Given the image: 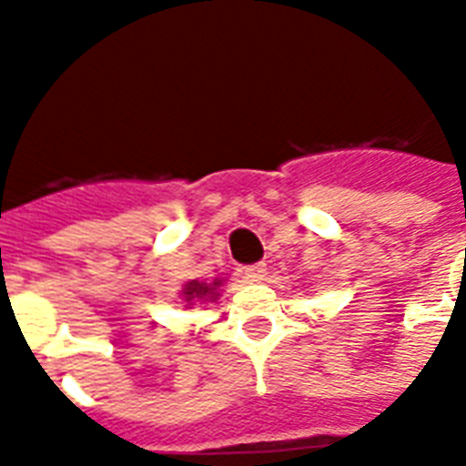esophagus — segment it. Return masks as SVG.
Returning a JSON list of instances; mask_svg holds the SVG:
<instances>
[{
	"instance_id": "1",
	"label": "esophagus",
	"mask_w": 466,
	"mask_h": 466,
	"mask_svg": "<svg viewBox=\"0 0 466 466\" xmlns=\"http://www.w3.org/2000/svg\"><path fill=\"white\" fill-rule=\"evenodd\" d=\"M241 276L247 278V283H261L266 278V263H254V266H247L241 270Z\"/></svg>"
}]
</instances>
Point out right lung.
I'll use <instances>...</instances> for the list:
<instances>
[{"label": "right lung", "instance_id": "add662e5", "mask_svg": "<svg viewBox=\"0 0 466 466\" xmlns=\"http://www.w3.org/2000/svg\"><path fill=\"white\" fill-rule=\"evenodd\" d=\"M219 283H198V280H190L188 285H186V290H183V298H186V302H193V299H205V298H215V288H218Z\"/></svg>", "mask_w": 466, "mask_h": 466}]
</instances>
